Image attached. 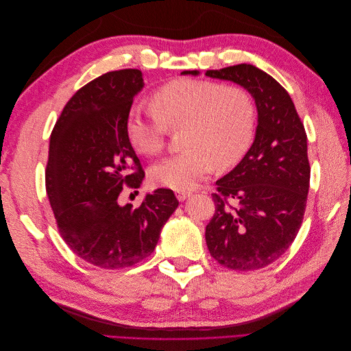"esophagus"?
Segmentation results:
<instances>
[{
	"mask_svg": "<svg viewBox=\"0 0 351 351\" xmlns=\"http://www.w3.org/2000/svg\"><path fill=\"white\" fill-rule=\"evenodd\" d=\"M190 195H192V193H190V192H176V196H177V199L180 200V202H183V200H186Z\"/></svg>",
	"mask_w": 351,
	"mask_h": 351,
	"instance_id": "34e87169",
	"label": "esophagus"
}]
</instances>
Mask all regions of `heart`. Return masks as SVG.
Segmentation results:
<instances>
[{
	"instance_id": "obj_1",
	"label": "heart",
	"mask_w": 351,
	"mask_h": 351,
	"mask_svg": "<svg viewBox=\"0 0 351 351\" xmlns=\"http://www.w3.org/2000/svg\"><path fill=\"white\" fill-rule=\"evenodd\" d=\"M180 125H184L186 151L155 164L151 177L159 186L187 192L214 171L215 164L227 168L246 154L254 129V104L240 86L178 79L156 90L151 108H132L125 133L137 152L156 155L167 129Z\"/></svg>"
}]
</instances>
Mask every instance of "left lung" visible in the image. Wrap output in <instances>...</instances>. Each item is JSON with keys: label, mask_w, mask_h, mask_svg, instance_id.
Wrapping results in <instances>:
<instances>
[{"label": "left lung", "mask_w": 351, "mask_h": 351, "mask_svg": "<svg viewBox=\"0 0 351 351\" xmlns=\"http://www.w3.org/2000/svg\"><path fill=\"white\" fill-rule=\"evenodd\" d=\"M205 74L246 89L258 111L250 149L217 182L218 193L212 195L215 214L206 226V244L222 267L261 269L285 253L302 226L311 180L306 132L289 92L268 73L237 64ZM227 198L235 205L228 206Z\"/></svg>", "instance_id": "obj_1"}]
</instances>
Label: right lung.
<instances>
[{"label": "right lung", "instance_id": "1", "mask_svg": "<svg viewBox=\"0 0 351 351\" xmlns=\"http://www.w3.org/2000/svg\"><path fill=\"white\" fill-rule=\"evenodd\" d=\"M143 86L141 70L102 74L73 95L49 139L45 183L60 234L80 259L104 269L149 256L178 206L169 189L147 193L139 208L119 202L123 186L139 187L145 177L125 133Z\"/></svg>", "mask_w": 351, "mask_h": 351}]
</instances>
